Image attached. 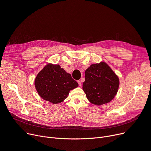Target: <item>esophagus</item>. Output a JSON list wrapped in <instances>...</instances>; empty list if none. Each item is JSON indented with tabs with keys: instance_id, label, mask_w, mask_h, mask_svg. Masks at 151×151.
Wrapping results in <instances>:
<instances>
[{
	"instance_id": "1",
	"label": "esophagus",
	"mask_w": 151,
	"mask_h": 151,
	"mask_svg": "<svg viewBox=\"0 0 151 151\" xmlns=\"http://www.w3.org/2000/svg\"><path fill=\"white\" fill-rule=\"evenodd\" d=\"M78 83L79 86H81V82L80 81H78Z\"/></svg>"
}]
</instances>
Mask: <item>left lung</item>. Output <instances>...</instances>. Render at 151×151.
<instances>
[{
  "label": "left lung",
  "mask_w": 151,
  "mask_h": 151,
  "mask_svg": "<svg viewBox=\"0 0 151 151\" xmlns=\"http://www.w3.org/2000/svg\"><path fill=\"white\" fill-rule=\"evenodd\" d=\"M83 88L88 100L101 105L113 99L119 87V79L105 62L91 64L85 72Z\"/></svg>",
  "instance_id": "obj_1"
}]
</instances>
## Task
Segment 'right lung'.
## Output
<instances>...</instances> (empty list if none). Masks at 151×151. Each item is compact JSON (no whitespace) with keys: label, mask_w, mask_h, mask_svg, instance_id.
Returning <instances> with one entry per match:
<instances>
[{"label":"right lung","mask_w":151,"mask_h":151,"mask_svg":"<svg viewBox=\"0 0 151 151\" xmlns=\"http://www.w3.org/2000/svg\"><path fill=\"white\" fill-rule=\"evenodd\" d=\"M78 84L58 64H47L37 75L35 87L40 96L53 104L63 102Z\"/></svg>","instance_id":"add662e5"}]
</instances>
